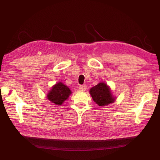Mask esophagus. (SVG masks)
<instances>
[{
    "mask_svg": "<svg viewBox=\"0 0 160 160\" xmlns=\"http://www.w3.org/2000/svg\"><path fill=\"white\" fill-rule=\"evenodd\" d=\"M87 89V86L85 85H81L79 87V90L81 91H85Z\"/></svg>",
    "mask_w": 160,
    "mask_h": 160,
    "instance_id": "esophagus-1",
    "label": "esophagus"
}]
</instances>
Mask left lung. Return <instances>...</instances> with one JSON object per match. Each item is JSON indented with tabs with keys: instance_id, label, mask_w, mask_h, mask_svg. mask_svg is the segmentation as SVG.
Returning a JSON list of instances; mask_svg holds the SVG:
<instances>
[{
	"instance_id": "obj_1",
	"label": "left lung",
	"mask_w": 160,
	"mask_h": 160,
	"mask_svg": "<svg viewBox=\"0 0 160 160\" xmlns=\"http://www.w3.org/2000/svg\"><path fill=\"white\" fill-rule=\"evenodd\" d=\"M89 93L95 102L101 107L113 103L116 98L112 94L110 87L105 82H100L89 89Z\"/></svg>"
}]
</instances>
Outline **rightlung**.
Returning a JSON list of instances; mask_svg holds the SVG:
<instances>
[{
	"label": "right lung",
	"mask_w": 160,
	"mask_h": 160,
	"mask_svg": "<svg viewBox=\"0 0 160 160\" xmlns=\"http://www.w3.org/2000/svg\"><path fill=\"white\" fill-rule=\"evenodd\" d=\"M72 93L71 89L62 82L53 85L47 94V99L56 105H61Z\"/></svg>",
	"instance_id": "add662e5"
}]
</instances>
